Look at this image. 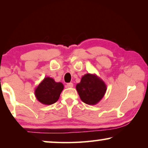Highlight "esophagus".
<instances>
[{"label":"esophagus","instance_id":"34e87169","mask_svg":"<svg viewBox=\"0 0 148 148\" xmlns=\"http://www.w3.org/2000/svg\"><path fill=\"white\" fill-rule=\"evenodd\" d=\"M73 87V83H68V84H66V88H71Z\"/></svg>","mask_w":148,"mask_h":148}]
</instances>
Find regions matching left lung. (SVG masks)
<instances>
[{
  "label": "left lung",
  "mask_w": 148,
  "mask_h": 148,
  "mask_svg": "<svg viewBox=\"0 0 148 148\" xmlns=\"http://www.w3.org/2000/svg\"><path fill=\"white\" fill-rule=\"evenodd\" d=\"M76 90L83 102L89 105H95L102 100L106 92V84L96 74L87 73L77 84Z\"/></svg>",
  "instance_id": "left-lung-1"
}]
</instances>
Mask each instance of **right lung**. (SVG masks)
<instances>
[{
    "label": "right lung",
    "mask_w": 148,
    "mask_h": 148,
    "mask_svg": "<svg viewBox=\"0 0 148 148\" xmlns=\"http://www.w3.org/2000/svg\"><path fill=\"white\" fill-rule=\"evenodd\" d=\"M64 89L61 82H56L52 77H45L36 88L35 96L40 103L51 105L57 102Z\"/></svg>",
    "instance_id": "obj_1"
}]
</instances>
